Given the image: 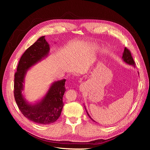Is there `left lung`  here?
Here are the masks:
<instances>
[{
  "instance_id": "8db88e82",
  "label": "left lung",
  "mask_w": 150,
  "mask_h": 150,
  "mask_svg": "<svg viewBox=\"0 0 150 150\" xmlns=\"http://www.w3.org/2000/svg\"><path fill=\"white\" fill-rule=\"evenodd\" d=\"M122 59H123V61L127 63V64H128L129 65H131L133 66H135V62L133 60V58L132 57V56H131V51H129V50L128 49L125 47V50H124V52L123 54H122ZM86 112H87V114L89 116V117H90L91 119L93 121H94L91 117V116H89V113L88 112V111H86Z\"/></svg>"
}]
</instances>
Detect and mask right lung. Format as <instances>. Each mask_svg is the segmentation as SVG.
<instances>
[{
  "label": "right lung",
  "instance_id": "right-lung-1",
  "mask_svg": "<svg viewBox=\"0 0 150 150\" xmlns=\"http://www.w3.org/2000/svg\"><path fill=\"white\" fill-rule=\"evenodd\" d=\"M49 45L45 36L39 38L22 54L14 74L13 94L19 110L25 117L36 123L49 125L59 117L64 106L63 96L66 91V79L55 81L50 87L46 96L40 102L29 103L22 94L25 75L29 68L46 57Z\"/></svg>",
  "mask_w": 150,
  "mask_h": 150
}]
</instances>
